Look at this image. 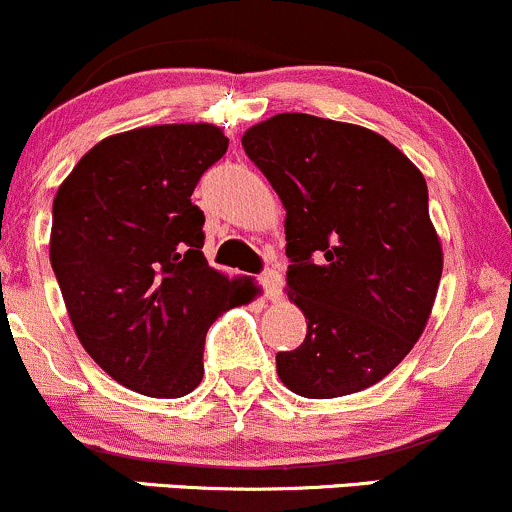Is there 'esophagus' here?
Instances as JSON below:
<instances>
[{
  "mask_svg": "<svg viewBox=\"0 0 512 512\" xmlns=\"http://www.w3.org/2000/svg\"><path fill=\"white\" fill-rule=\"evenodd\" d=\"M258 283H261L263 293H266L268 300H278L280 298V290H283V276L273 268H266V271L258 276Z\"/></svg>",
  "mask_w": 512,
  "mask_h": 512,
  "instance_id": "1",
  "label": "esophagus"
}]
</instances>
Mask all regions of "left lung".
I'll list each match as a JSON object with an SVG mask.
<instances>
[{
  "label": "left lung",
  "mask_w": 512,
  "mask_h": 512,
  "mask_svg": "<svg viewBox=\"0 0 512 512\" xmlns=\"http://www.w3.org/2000/svg\"><path fill=\"white\" fill-rule=\"evenodd\" d=\"M241 144L288 212L285 283L307 320L305 342L276 354L280 381L302 398L373 386L420 339L442 278L425 178L376 131L312 114Z\"/></svg>",
  "instance_id": "8db88e82"
}]
</instances>
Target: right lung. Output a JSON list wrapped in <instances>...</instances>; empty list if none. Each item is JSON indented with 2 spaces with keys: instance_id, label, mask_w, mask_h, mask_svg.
<instances>
[{
  "instance_id": "obj_1",
  "label": "right lung",
  "mask_w": 512,
  "mask_h": 512,
  "mask_svg": "<svg viewBox=\"0 0 512 512\" xmlns=\"http://www.w3.org/2000/svg\"><path fill=\"white\" fill-rule=\"evenodd\" d=\"M227 146L212 124L109 136L53 200L51 266L75 334L136 393L180 398L200 386L207 329L249 293L210 268L205 214L190 200Z\"/></svg>"
}]
</instances>
